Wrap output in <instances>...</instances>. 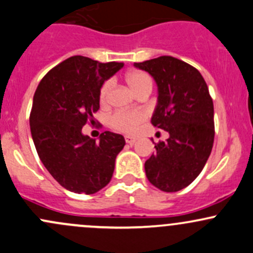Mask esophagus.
<instances>
[{"label": "esophagus", "mask_w": 253, "mask_h": 253, "mask_svg": "<svg viewBox=\"0 0 253 253\" xmlns=\"http://www.w3.org/2000/svg\"><path fill=\"white\" fill-rule=\"evenodd\" d=\"M125 140H126L127 144H129V145H133V144H135V142H137V139H135V138L129 137V135H126V137H125Z\"/></svg>", "instance_id": "esophagus-1"}]
</instances>
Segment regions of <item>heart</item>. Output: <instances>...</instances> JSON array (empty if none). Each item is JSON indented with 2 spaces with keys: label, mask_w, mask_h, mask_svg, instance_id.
<instances>
[{
  "label": "heart",
  "mask_w": 253,
  "mask_h": 253,
  "mask_svg": "<svg viewBox=\"0 0 253 253\" xmlns=\"http://www.w3.org/2000/svg\"><path fill=\"white\" fill-rule=\"evenodd\" d=\"M126 81L128 84V86L131 87L132 91L135 94H138L143 89L150 88L151 89V79L148 74L143 73V71H129L126 75ZM111 82L106 81L103 84V86L100 87L99 92V98L100 102L106 103L108 100L109 91H110ZM147 119V114L142 110H126V111H118V113L114 114L110 118V125L115 129H118L120 132H124V133H134L138 129L140 124L145 121Z\"/></svg>",
  "instance_id": "heart-1"
}]
</instances>
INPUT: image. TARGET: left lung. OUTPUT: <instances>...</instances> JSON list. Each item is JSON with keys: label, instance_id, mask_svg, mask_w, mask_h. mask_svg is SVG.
Here are the masks:
<instances>
[{"label": "left lung", "instance_id": "left-lung-1", "mask_svg": "<svg viewBox=\"0 0 253 253\" xmlns=\"http://www.w3.org/2000/svg\"><path fill=\"white\" fill-rule=\"evenodd\" d=\"M158 84L151 124L169 132L145 161L149 182L166 193L188 187L203 171L214 139L213 102L198 69L169 55L134 63Z\"/></svg>", "mask_w": 253, "mask_h": 253}]
</instances>
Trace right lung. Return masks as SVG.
Listing matches in <instances>:
<instances>
[{
	"label": "right lung",
	"instance_id": "obj_1",
	"mask_svg": "<svg viewBox=\"0 0 253 253\" xmlns=\"http://www.w3.org/2000/svg\"><path fill=\"white\" fill-rule=\"evenodd\" d=\"M124 63H99L74 55L49 70L34 95L30 129L34 144L52 177L65 189L94 194L113 177L115 159L126 144L121 134L105 131L95 142L82 127L95 122L104 81Z\"/></svg>",
	"mask_w": 253,
	"mask_h": 253
}]
</instances>
